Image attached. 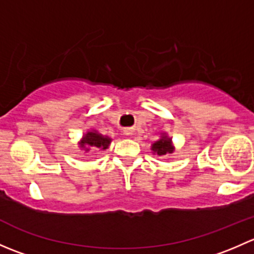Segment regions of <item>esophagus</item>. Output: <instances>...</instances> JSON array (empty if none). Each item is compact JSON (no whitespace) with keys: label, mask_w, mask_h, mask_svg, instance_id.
<instances>
[{"label":"esophagus","mask_w":254,"mask_h":254,"mask_svg":"<svg viewBox=\"0 0 254 254\" xmlns=\"http://www.w3.org/2000/svg\"><path fill=\"white\" fill-rule=\"evenodd\" d=\"M125 135H131V132H130L129 130H127V131H125Z\"/></svg>","instance_id":"1"}]
</instances>
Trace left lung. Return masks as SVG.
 <instances>
[{
    "mask_svg": "<svg viewBox=\"0 0 254 254\" xmlns=\"http://www.w3.org/2000/svg\"><path fill=\"white\" fill-rule=\"evenodd\" d=\"M151 150H152L153 155L157 153L158 156H166L168 153L175 152V143L172 141V137L168 136L167 132H162L160 139L156 140L151 145Z\"/></svg>",
    "mask_w": 254,
    "mask_h": 254,
    "instance_id": "8db88e82",
    "label": "left lung"
}]
</instances>
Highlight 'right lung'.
Instances as JSON below:
<instances>
[{
  "label": "right lung",
  "mask_w": 254,
  "mask_h": 254,
  "mask_svg": "<svg viewBox=\"0 0 254 254\" xmlns=\"http://www.w3.org/2000/svg\"><path fill=\"white\" fill-rule=\"evenodd\" d=\"M112 139L109 136H104L98 130H87L82 135L81 140L78 141L79 148L82 150H93V148H101V150H107L111 145Z\"/></svg>",
  "instance_id": "obj_1"
}]
</instances>
